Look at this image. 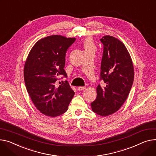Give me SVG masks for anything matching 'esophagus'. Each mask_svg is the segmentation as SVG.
<instances>
[{"mask_svg":"<svg viewBox=\"0 0 156 156\" xmlns=\"http://www.w3.org/2000/svg\"><path fill=\"white\" fill-rule=\"evenodd\" d=\"M85 88H86V87H78V90L79 91L84 90Z\"/></svg>","mask_w":156,"mask_h":156,"instance_id":"1","label":"esophagus"}]
</instances>
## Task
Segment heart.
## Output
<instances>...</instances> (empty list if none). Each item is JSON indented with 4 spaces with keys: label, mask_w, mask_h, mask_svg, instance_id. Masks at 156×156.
<instances>
[{
    "label": "heart",
    "mask_w": 156,
    "mask_h": 156,
    "mask_svg": "<svg viewBox=\"0 0 156 156\" xmlns=\"http://www.w3.org/2000/svg\"><path fill=\"white\" fill-rule=\"evenodd\" d=\"M85 51H94L95 49V46L91 38L88 37L85 39L83 43Z\"/></svg>",
    "instance_id": "1"
}]
</instances>
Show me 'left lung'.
<instances>
[{
	"label": "left lung",
	"instance_id": "left-lung-1",
	"mask_svg": "<svg viewBox=\"0 0 156 156\" xmlns=\"http://www.w3.org/2000/svg\"><path fill=\"white\" fill-rule=\"evenodd\" d=\"M104 49L101 63V79L106 86L97 87V98L91 109L101 117L118 111L131 90L134 70L132 60L124 44L117 38L107 35L100 39Z\"/></svg>",
	"mask_w": 156,
	"mask_h": 156
}]
</instances>
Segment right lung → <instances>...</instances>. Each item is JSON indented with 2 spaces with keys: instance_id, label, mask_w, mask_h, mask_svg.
Segmentation results:
<instances>
[{
  "instance_id": "1",
  "label": "right lung",
  "mask_w": 156,
  "mask_h": 156,
  "mask_svg": "<svg viewBox=\"0 0 156 156\" xmlns=\"http://www.w3.org/2000/svg\"><path fill=\"white\" fill-rule=\"evenodd\" d=\"M75 37L51 35L39 39L30 49L24 68V78L29 97L37 109L51 117L66 112L75 95L68 82L60 83L63 75L65 55Z\"/></svg>"
}]
</instances>
